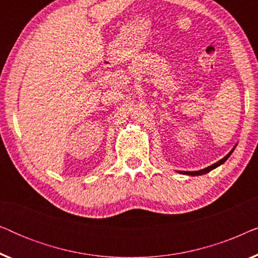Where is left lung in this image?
Masks as SVG:
<instances>
[{
  "label": "left lung",
  "mask_w": 258,
  "mask_h": 258,
  "mask_svg": "<svg viewBox=\"0 0 258 258\" xmlns=\"http://www.w3.org/2000/svg\"><path fill=\"white\" fill-rule=\"evenodd\" d=\"M235 148H236V146H235L234 148H232V150L230 151V153H229L228 155H225V156H224L223 158H222V160H220L218 162H216V163L211 164L210 167L204 168V169H201V170H197V171H177V172H179V174H183V175H190V176H200V175H204V174H207V172L211 171V170H213V169L217 168V167H220L221 164H223L224 162L227 161L229 157H230V155L232 154V151L235 150Z\"/></svg>",
  "instance_id": "8db88e82"
}]
</instances>
